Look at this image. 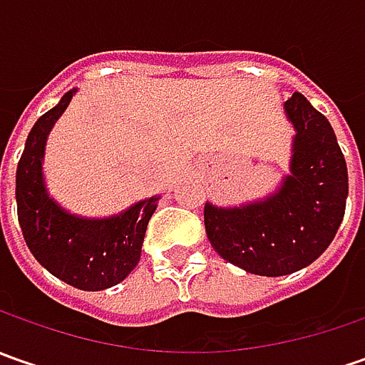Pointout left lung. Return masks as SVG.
<instances>
[{"label": "left lung", "instance_id": "1", "mask_svg": "<svg viewBox=\"0 0 365 365\" xmlns=\"http://www.w3.org/2000/svg\"><path fill=\"white\" fill-rule=\"evenodd\" d=\"M294 123L290 175L259 203L219 209L205 205V232L219 256L245 272L284 276L313 264L333 242L347 201V164L323 113L294 93L287 103Z\"/></svg>", "mask_w": 365, "mask_h": 365}]
</instances>
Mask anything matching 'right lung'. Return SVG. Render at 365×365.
I'll return each mask as SVG.
<instances>
[{
	"label": "right lung",
	"mask_w": 365,
	"mask_h": 365,
	"mask_svg": "<svg viewBox=\"0 0 365 365\" xmlns=\"http://www.w3.org/2000/svg\"><path fill=\"white\" fill-rule=\"evenodd\" d=\"M73 93L38 118L28 133L16 173L18 221L26 245L50 274L81 290H103L120 284L140 262L148 221L158 199L140 201L118 217L91 221L68 215L46 195L42 182L46 135Z\"/></svg>",
	"instance_id": "obj_1"
}]
</instances>
